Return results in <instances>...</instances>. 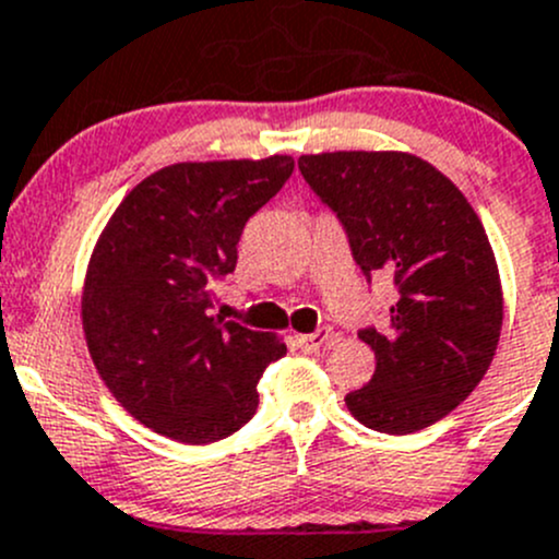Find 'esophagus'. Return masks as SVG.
<instances>
[{
	"label": "esophagus",
	"mask_w": 559,
	"mask_h": 559,
	"mask_svg": "<svg viewBox=\"0 0 559 559\" xmlns=\"http://www.w3.org/2000/svg\"><path fill=\"white\" fill-rule=\"evenodd\" d=\"M329 342H331V329H318L314 334L296 336V345L307 353H318L320 347H325Z\"/></svg>",
	"instance_id": "1"
}]
</instances>
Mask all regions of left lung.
<instances>
[{
  "label": "left lung",
  "instance_id": "1",
  "mask_svg": "<svg viewBox=\"0 0 559 559\" xmlns=\"http://www.w3.org/2000/svg\"><path fill=\"white\" fill-rule=\"evenodd\" d=\"M298 170L342 223L367 282H394L389 329L358 331L374 374L345 396L347 411L385 435L432 427L480 383L500 342V274L478 214L416 154H301Z\"/></svg>",
  "mask_w": 559,
  "mask_h": 559
}]
</instances>
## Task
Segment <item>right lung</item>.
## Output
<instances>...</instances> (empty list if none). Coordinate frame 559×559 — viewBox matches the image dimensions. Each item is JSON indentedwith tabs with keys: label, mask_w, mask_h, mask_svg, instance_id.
Segmentation results:
<instances>
[{
	"label": "right lung",
	"mask_w": 559,
	"mask_h": 559,
	"mask_svg": "<svg viewBox=\"0 0 559 559\" xmlns=\"http://www.w3.org/2000/svg\"><path fill=\"white\" fill-rule=\"evenodd\" d=\"M290 174L287 154L168 165L132 187L99 234L81 296L86 345L143 427L203 445L255 416L258 380L287 347L212 318V285L234 272L247 219Z\"/></svg>",
	"instance_id": "add662e5"
}]
</instances>
